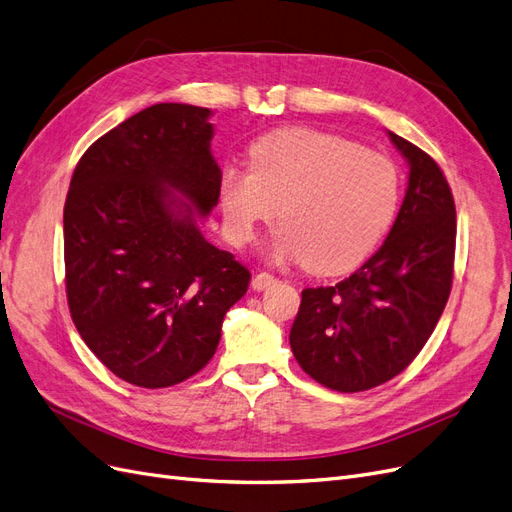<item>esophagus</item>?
<instances>
[{
  "label": "esophagus",
  "instance_id": "34e87169",
  "mask_svg": "<svg viewBox=\"0 0 512 512\" xmlns=\"http://www.w3.org/2000/svg\"><path fill=\"white\" fill-rule=\"evenodd\" d=\"M276 283V276L274 274H270V272H259V274H255V278H253V289L255 291H263V289H268L270 285H274Z\"/></svg>",
  "mask_w": 512,
  "mask_h": 512
}]
</instances>
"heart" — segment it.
I'll return each instance as SVG.
<instances>
[{"label": "heart", "mask_w": 512, "mask_h": 512, "mask_svg": "<svg viewBox=\"0 0 512 512\" xmlns=\"http://www.w3.org/2000/svg\"><path fill=\"white\" fill-rule=\"evenodd\" d=\"M219 197L234 244L253 242L278 214L283 227L272 244L278 259L340 272L387 232L400 202V176L381 153L327 131L289 127L251 144L249 168H223Z\"/></svg>", "instance_id": "obj_1"}]
</instances>
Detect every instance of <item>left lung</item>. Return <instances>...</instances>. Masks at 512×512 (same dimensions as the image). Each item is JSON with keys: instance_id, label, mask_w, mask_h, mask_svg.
I'll return each instance as SVG.
<instances>
[{"instance_id": "8db88e82", "label": "left lung", "mask_w": 512, "mask_h": 512, "mask_svg": "<svg viewBox=\"0 0 512 512\" xmlns=\"http://www.w3.org/2000/svg\"><path fill=\"white\" fill-rule=\"evenodd\" d=\"M408 161V187L387 240L334 287L302 291L291 351L317 383L355 393L383 385L419 355L447 306L455 202L438 163L389 131Z\"/></svg>"}]
</instances>
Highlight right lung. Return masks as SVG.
<instances>
[{
	"instance_id": "add662e5",
	"label": "right lung",
	"mask_w": 512,
	"mask_h": 512,
	"mask_svg": "<svg viewBox=\"0 0 512 512\" xmlns=\"http://www.w3.org/2000/svg\"><path fill=\"white\" fill-rule=\"evenodd\" d=\"M210 108L155 104L80 157L63 208L72 321L123 381H187L217 351L251 272L197 227L219 202Z\"/></svg>"
}]
</instances>
